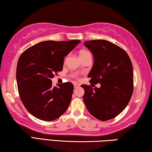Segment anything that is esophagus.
Returning a JSON list of instances; mask_svg holds the SVG:
<instances>
[{
  "label": "esophagus",
  "instance_id": "1",
  "mask_svg": "<svg viewBox=\"0 0 152 152\" xmlns=\"http://www.w3.org/2000/svg\"><path fill=\"white\" fill-rule=\"evenodd\" d=\"M74 88H78L80 87V85H79V84H77V83H74Z\"/></svg>",
  "mask_w": 152,
  "mask_h": 152
}]
</instances>
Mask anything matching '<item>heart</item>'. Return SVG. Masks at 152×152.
Returning a JSON list of instances; mask_svg holds the SVG:
<instances>
[{
	"label": "heart",
	"instance_id": "1",
	"mask_svg": "<svg viewBox=\"0 0 152 152\" xmlns=\"http://www.w3.org/2000/svg\"><path fill=\"white\" fill-rule=\"evenodd\" d=\"M91 56L90 53H89L88 51H86V50H80V53H79V56H80V59L81 58H83L84 57H86V56ZM74 77H75L76 78V75H74Z\"/></svg>",
	"mask_w": 152,
	"mask_h": 152
}]
</instances>
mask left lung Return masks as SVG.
I'll use <instances>...</instances> for the list:
<instances>
[{
  "instance_id": "1",
  "label": "left lung",
  "mask_w": 152,
  "mask_h": 152,
  "mask_svg": "<svg viewBox=\"0 0 152 152\" xmlns=\"http://www.w3.org/2000/svg\"><path fill=\"white\" fill-rule=\"evenodd\" d=\"M85 46L94 55V63L88 77L100 83L94 89L82 85L83 101L88 111L100 121L115 118L125 109L133 93V67L126 52L108 41H87Z\"/></svg>"
}]
</instances>
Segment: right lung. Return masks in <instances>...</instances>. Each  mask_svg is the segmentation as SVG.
I'll return each mask as SVG.
<instances>
[{
	"label": "right lung",
	"mask_w": 152,
	"mask_h": 152,
	"mask_svg": "<svg viewBox=\"0 0 152 152\" xmlns=\"http://www.w3.org/2000/svg\"><path fill=\"white\" fill-rule=\"evenodd\" d=\"M80 40L44 41L20 55L16 69L20 98L36 118L50 121L61 116L71 102L74 85L70 82L52 86L54 73L62 71L64 57Z\"/></svg>",
	"instance_id": "add662e5"
}]
</instances>
